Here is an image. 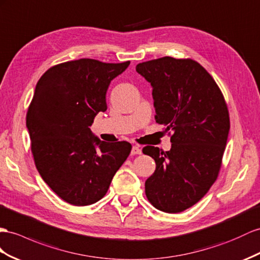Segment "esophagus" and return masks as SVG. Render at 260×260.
I'll return each mask as SVG.
<instances>
[{"label": "esophagus", "instance_id": "1", "mask_svg": "<svg viewBox=\"0 0 260 260\" xmlns=\"http://www.w3.org/2000/svg\"><path fill=\"white\" fill-rule=\"evenodd\" d=\"M142 149L138 147V146H133L132 147V155H141Z\"/></svg>", "mask_w": 260, "mask_h": 260}]
</instances>
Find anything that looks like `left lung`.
<instances>
[{"label":"left lung","mask_w":260,"mask_h":260,"mask_svg":"<svg viewBox=\"0 0 260 260\" xmlns=\"http://www.w3.org/2000/svg\"><path fill=\"white\" fill-rule=\"evenodd\" d=\"M136 71L152 86L156 123L171 131L169 151L143 148L156 161L145 182L146 197L158 210L182 212L217 179L230 132L228 104L215 80L193 59L162 57L138 63Z\"/></svg>","instance_id":"8db88e82"}]
</instances>
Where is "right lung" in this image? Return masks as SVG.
<instances>
[{
	"mask_svg": "<svg viewBox=\"0 0 260 260\" xmlns=\"http://www.w3.org/2000/svg\"><path fill=\"white\" fill-rule=\"evenodd\" d=\"M129 63L82 58L52 66L38 80L26 114L31 154L43 180L72 205L101 200L132 150L129 143L100 141L90 129L108 109L111 81Z\"/></svg>",
	"mask_w": 260,
	"mask_h": 260,
	"instance_id": "right-lung-1",
	"label": "right lung"
}]
</instances>
